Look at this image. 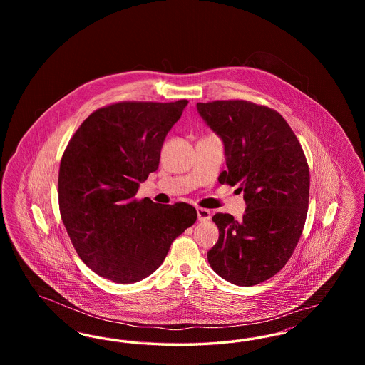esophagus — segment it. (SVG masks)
<instances>
[{"mask_svg":"<svg viewBox=\"0 0 365 365\" xmlns=\"http://www.w3.org/2000/svg\"><path fill=\"white\" fill-rule=\"evenodd\" d=\"M197 216L200 222H209L210 220V210L205 208H197Z\"/></svg>","mask_w":365,"mask_h":365,"instance_id":"1","label":"esophagus"}]
</instances>
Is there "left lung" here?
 <instances>
[{"mask_svg": "<svg viewBox=\"0 0 365 365\" xmlns=\"http://www.w3.org/2000/svg\"><path fill=\"white\" fill-rule=\"evenodd\" d=\"M222 139L227 171L220 183L240 185L242 220L216 213L217 243L209 265L227 282L255 286L279 272L294 252L309 202V168L293 130L277 110L247 101L198 103Z\"/></svg>", "mask_w": 365, "mask_h": 365, "instance_id": "8db88e82", "label": "left lung"}]
</instances>
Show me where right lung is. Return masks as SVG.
I'll use <instances>...</instances> for the list:
<instances>
[{
	"mask_svg": "<svg viewBox=\"0 0 365 365\" xmlns=\"http://www.w3.org/2000/svg\"><path fill=\"white\" fill-rule=\"evenodd\" d=\"M187 104L109 105L71 138L58 171L60 212L79 257L97 275L120 284L149 277L175 238L195 223L197 210L189 204L135 200Z\"/></svg>",
	"mask_w": 365,
	"mask_h": 365,
	"instance_id": "right-lung-1",
	"label": "right lung"
}]
</instances>
